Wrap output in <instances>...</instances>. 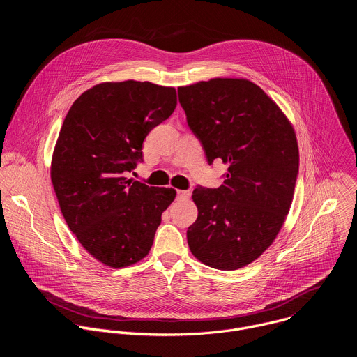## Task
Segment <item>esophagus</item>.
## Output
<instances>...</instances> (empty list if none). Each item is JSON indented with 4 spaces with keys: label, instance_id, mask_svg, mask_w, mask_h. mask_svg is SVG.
<instances>
[{
    "label": "esophagus",
    "instance_id": "34e87169",
    "mask_svg": "<svg viewBox=\"0 0 357 357\" xmlns=\"http://www.w3.org/2000/svg\"><path fill=\"white\" fill-rule=\"evenodd\" d=\"M176 197L178 199H189L190 197V192L189 190H178L176 192Z\"/></svg>",
    "mask_w": 357,
    "mask_h": 357
}]
</instances>
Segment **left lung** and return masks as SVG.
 <instances>
[{"label": "left lung", "mask_w": 357, "mask_h": 357, "mask_svg": "<svg viewBox=\"0 0 357 357\" xmlns=\"http://www.w3.org/2000/svg\"><path fill=\"white\" fill-rule=\"evenodd\" d=\"M179 103L206 158L229 165L218 189L197 186V219L188 229L193 256L218 270H237L273 244L294 199L299 167L291 121L247 79L215 77L178 87Z\"/></svg>", "instance_id": "1"}]
</instances>
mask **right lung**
<instances>
[{
  "label": "right lung",
  "mask_w": 357,
  "mask_h": 357,
  "mask_svg": "<svg viewBox=\"0 0 357 357\" xmlns=\"http://www.w3.org/2000/svg\"><path fill=\"white\" fill-rule=\"evenodd\" d=\"M175 107V87L105 82L82 93L65 117L50 179L69 229L105 266L124 268L142 260L176 196L172 188L126 176L142 161L148 132Z\"/></svg>",
  "instance_id": "right-lung-1"
}]
</instances>
